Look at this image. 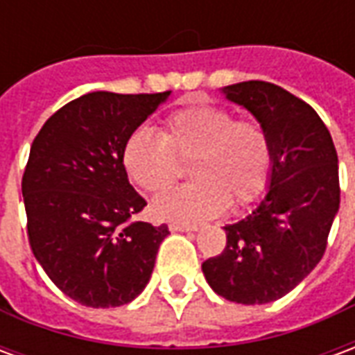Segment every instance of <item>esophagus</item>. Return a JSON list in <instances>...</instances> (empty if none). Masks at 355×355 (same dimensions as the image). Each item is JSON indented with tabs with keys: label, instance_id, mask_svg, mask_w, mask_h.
Listing matches in <instances>:
<instances>
[{
	"label": "esophagus",
	"instance_id": "esophagus-1",
	"mask_svg": "<svg viewBox=\"0 0 355 355\" xmlns=\"http://www.w3.org/2000/svg\"><path fill=\"white\" fill-rule=\"evenodd\" d=\"M171 232H196L198 230V224H184V223H171L169 224Z\"/></svg>",
	"mask_w": 355,
	"mask_h": 355
}]
</instances>
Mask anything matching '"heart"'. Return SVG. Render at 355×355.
<instances>
[{"instance_id": "b5f03b06", "label": "heart", "mask_w": 355, "mask_h": 355, "mask_svg": "<svg viewBox=\"0 0 355 355\" xmlns=\"http://www.w3.org/2000/svg\"><path fill=\"white\" fill-rule=\"evenodd\" d=\"M186 159H192V182L152 203L162 220L196 223L220 215L230 203L243 207L257 200L272 173V144L257 119H234L224 106L196 102L169 112L159 132L131 131L121 148L127 177L148 193L167 190Z\"/></svg>"}]
</instances>
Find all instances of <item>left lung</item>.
Segmentation results:
<instances>
[{
  "label": "left lung",
  "instance_id": "left-lung-1",
  "mask_svg": "<svg viewBox=\"0 0 355 355\" xmlns=\"http://www.w3.org/2000/svg\"><path fill=\"white\" fill-rule=\"evenodd\" d=\"M266 129L272 177L253 213L224 226L226 247L201 264L216 295L266 304L297 287L327 249L340 203L338 157L315 110L279 85L243 81L224 87Z\"/></svg>",
  "mask_w": 355,
  "mask_h": 355
}]
</instances>
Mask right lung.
Returning a JSON list of instances; mask_svg holds the SVG:
<instances>
[{"mask_svg": "<svg viewBox=\"0 0 355 355\" xmlns=\"http://www.w3.org/2000/svg\"><path fill=\"white\" fill-rule=\"evenodd\" d=\"M167 96L83 94L32 142L22 175L30 247L51 282L80 304H127L152 275L169 228L132 218L146 200L127 180L121 148Z\"/></svg>", "mask_w": 355, "mask_h": 355, "instance_id": "add662e5", "label": "right lung"}]
</instances>
